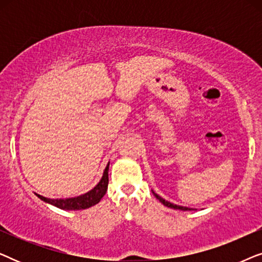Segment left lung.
Masks as SVG:
<instances>
[{
	"label": "left lung",
	"instance_id": "8db88e82",
	"mask_svg": "<svg viewBox=\"0 0 262 262\" xmlns=\"http://www.w3.org/2000/svg\"><path fill=\"white\" fill-rule=\"evenodd\" d=\"M152 193H154V195L156 196L157 199L160 200L161 203L163 204L164 206H167V207H170V209H174V210H181V211H191L192 209H189V207H186V206H180V205H177V204H173V203H169V202H167V200H164L163 198H161V196L159 195V194H156L155 192L152 191Z\"/></svg>",
	"mask_w": 262,
	"mask_h": 262
}]
</instances>
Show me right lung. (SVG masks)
Wrapping results in <instances>:
<instances>
[{
	"mask_svg": "<svg viewBox=\"0 0 262 262\" xmlns=\"http://www.w3.org/2000/svg\"><path fill=\"white\" fill-rule=\"evenodd\" d=\"M108 168H110V162L107 163L105 170H103L102 178L101 180L99 181V184L96 185L94 188H92L91 191L84 193V194L74 196V198H66V199H50L40 194H37V193H35V195H37L39 199H41L42 202L51 204V205L62 210L77 211V210L88 209V207L96 205V204L101 200L102 196L106 194L107 186H108Z\"/></svg>",
	"mask_w": 262,
	"mask_h": 262,
	"instance_id": "right-lung-1",
	"label": "right lung"
}]
</instances>
